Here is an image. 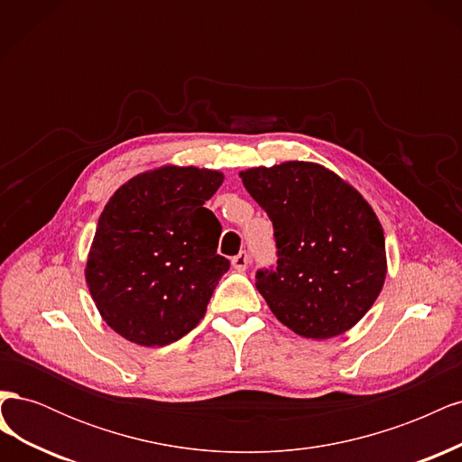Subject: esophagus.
I'll return each mask as SVG.
<instances>
[{
    "mask_svg": "<svg viewBox=\"0 0 462 462\" xmlns=\"http://www.w3.org/2000/svg\"><path fill=\"white\" fill-rule=\"evenodd\" d=\"M231 263H233V268L236 270V272H245L246 268H248V254L245 253H239L236 256H233V260H231Z\"/></svg>",
    "mask_w": 462,
    "mask_h": 462,
    "instance_id": "1",
    "label": "esophagus"
}]
</instances>
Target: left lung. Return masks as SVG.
<instances>
[{
  "label": "left lung",
  "mask_w": 462,
  "mask_h": 462,
  "mask_svg": "<svg viewBox=\"0 0 462 462\" xmlns=\"http://www.w3.org/2000/svg\"><path fill=\"white\" fill-rule=\"evenodd\" d=\"M273 223L277 268L256 273L273 316L306 339L356 326L382 292V223L365 197L328 167L285 162L239 173Z\"/></svg>",
  "instance_id": "1"
}]
</instances>
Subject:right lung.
Instances as JSON below:
<instances>
[{
    "label": "right lung",
    "instance_id": "right-lung-1",
    "mask_svg": "<svg viewBox=\"0 0 462 462\" xmlns=\"http://www.w3.org/2000/svg\"><path fill=\"white\" fill-rule=\"evenodd\" d=\"M223 173L162 165L129 179L97 219L87 285L106 324L131 343L165 346L199 326L229 270L221 226L204 208Z\"/></svg>",
    "mask_w": 462,
    "mask_h": 462
}]
</instances>
